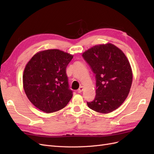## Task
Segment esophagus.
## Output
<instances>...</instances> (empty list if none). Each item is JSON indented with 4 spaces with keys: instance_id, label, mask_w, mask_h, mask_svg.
I'll return each instance as SVG.
<instances>
[{
    "instance_id": "34e87169",
    "label": "esophagus",
    "mask_w": 154,
    "mask_h": 154,
    "mask_svg": "<svg viewBox=\"0 0 154 154\" xmlns=\"http://www.w3.org/2000/svg\"><path fill=\"white\" fill-rule=\"evenodd\" d=\"M83 91V87L82 86H81V87L78 89V93H81Z\"/></svg>"
}]
</instances>
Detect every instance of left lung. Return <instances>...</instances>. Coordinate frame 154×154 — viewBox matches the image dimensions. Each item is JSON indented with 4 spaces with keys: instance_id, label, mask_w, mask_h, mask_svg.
I'll use <instances>...</instances> for the list:
<instances>
[{
    "instance_id": "left-lung-1",
    "label": "left lung",
    "mask_w": 154,
    "mask_h": 154,
    "mask_svg": "<svg viewBox=\"0 0 154 154\" xmlns=\"http://www.w3.org/2000/svg\"><path fill=\"white\" fill-rule=\"evenodd\" d=\"M82 57L96 74V96L87 102L88 106L102 114L117 109L127 97L132 83V71L127 57L110 43L93 46Z\"/></svg>"
}]
</instances>
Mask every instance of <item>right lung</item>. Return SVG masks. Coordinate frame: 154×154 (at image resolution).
Returning a JSON list of instances; mask_svg holds the SVG:
<instances>
[{"mask_svg":"<svg viewBox=\"0 0 154 154\" xmlns=\"http://www.w3.org/2000/svg\"><path fill=\"white\" fill-rule=\"evenodd\" d=\"M73 55L59 49L39 51L26 64L23 87L27 98L46 113L62 109L72 97L66 67Z\"/></svg>","mask_w":154,"mask_h":154,"instance_id":"right-lung-1","label":"right lung"}]
</instances>
